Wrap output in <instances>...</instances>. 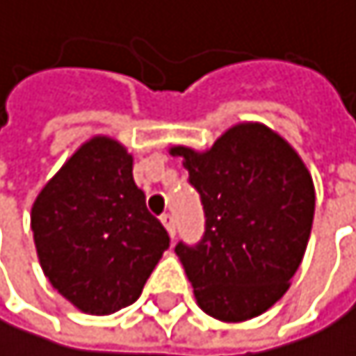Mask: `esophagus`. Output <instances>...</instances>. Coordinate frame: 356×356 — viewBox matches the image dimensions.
Instances as JSON below:
<instances>
[{"label":"esophagus","mask_w":356,"mask_h":356,"mask_svg":"<svg viewBox=\"0 0 356 356\" xmlns=\"http://www.w3.org/2000/svg\"><path fill=\"white\" fill-rule=\"evenodd\" d=\"M160 220H162L164 228L168 230V235H170V237H175V218H172L170 213H164V216H162Z\"/></svg>","instance_id":"esophagus-1"}]
</instances>
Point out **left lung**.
<instances>
[{"label":"left lung","instance_id":"obj_1","mask_svg":"<svg viewBox=\"0 0 356 356\" xmlns=\"http://www.w3.org/2000/svg\"><path fill=\"white\" fill-rule=\"evenodd\" d=\"M200 194L204 232L175 252L202 312L241 323L267 312L289 291L307 248L314 184L303 160L263 124L226 130L211 149L172 147Z\"/></svg>","mask_w":356,"mask_h":356}]
</instances>
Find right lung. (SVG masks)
Returning <instances> with one entry per match:
<instances>
[{
  "mask_svg": "<svg viewBox=\"0 0 356 356\" xmlns=\"http://www.w3.org/2000/svg\"><path fill=\"white\" fill-rule=\"evenodd\" d=\"M31 230L53 289L95 316L134 303L170 245L134 184L132 156L108 136L81 145L42 188Z\"/></svg>",
  "mask_w": 356,
  "mask_h": 356,
  "instance_id": "1",
  "label": "right lung"
}]
</instances>
